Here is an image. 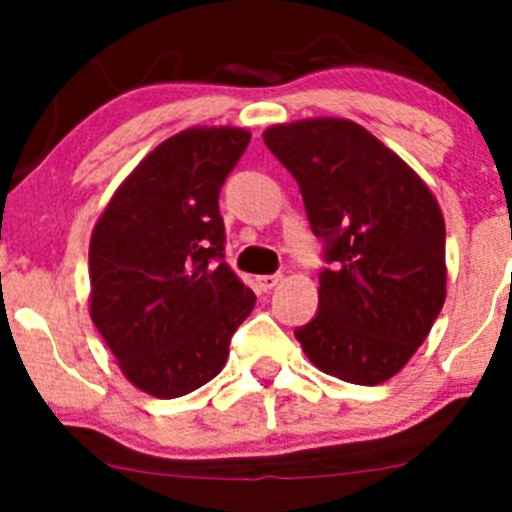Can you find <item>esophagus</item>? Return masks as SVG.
<instances>
[{
	"label": "esophagus",
	"mask_w": 512,
	"mask_h": 512,
	"mask_svg": "<svg viewBox=\"0 0 512 512\" xmlns=\"http://www.w3.org/2000/svg\"><path fill=\"white\" fill-rule=\"evenodd\" d=\"M280 280H282L280 275H262V277H257V287H260L262 292H270L272 287L280 285Z\"/></svg>",
	"instance_id": "obj_1"
}]
</instances>
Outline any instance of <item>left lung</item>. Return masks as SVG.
<instances>
[{
	"label": "left lung",
	"mask_w": 512,
	"mask_h": 512,
	"mask_svg": "<svg viewBox=\"0 0 512 512\" xmlns=\"http://www.w3.org/2000/svg\"><path fill=\"white\" fill-rule=\"evenodd\" d=\"M265 146L327 242L319 312L294 332L319 371L376 386L399 374L446 302V223L421 175L349 118L277 123Z\"/></svg>",
	"instance_id": "8db88e82"
}]
</instances>
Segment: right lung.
Masks as SVG:
<instances>
[{
    "instance_id": "obj_1",
    "label": "right lung",
    "mask_w": 512,
    "mask_h": 512,
    "mask_svg": "<svg viewBox=\"0 0 512 512\" xmlns=\"http://www.w3.org/2000/svg\"><path fill=\"white\" fill-rule=\"evenodd\" d=\"M250 131L195 126L153 148L91 232L89 312L123 376L178 399L220 374L255 292L223 260L218 195Z\"/></svg>"
}]
</instances>
